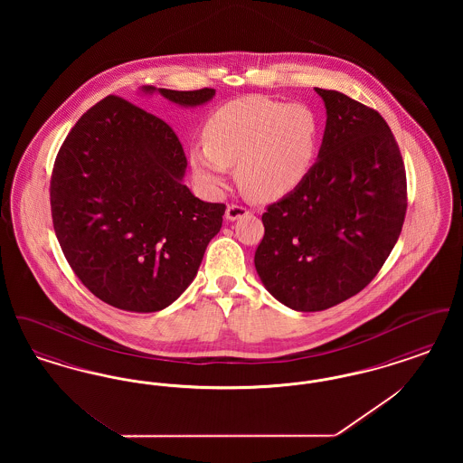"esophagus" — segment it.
Returning a JSON list of instances; mask_svg holds the SVG:
<instances>
[{
  "label": "esophagus",
  "instance_id": "1",
  "mask_svg": "<svg viewBox=\"0 0 463 463\" xmlns=\"http://www.w3.org/2000/svg\"><path fill=\"white\" fill-rule=\"evenodd\" d=\"M244 215H248V210L242 206V204H236V203H231L225 210V219L227 221H238Z\"/></svg>",
  "mask_w": 463,
  "mask_h": 463
}]
</instances>
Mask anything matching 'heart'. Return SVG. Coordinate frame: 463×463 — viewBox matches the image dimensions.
I'll return each instance as SVG.
<instances>
[{
    "label": "heart",
    "instance_id": "b5f03b06",
    "mask_svg": "<svg viewBox=\"0 0 463 463\" xmlns=\"http://www.w3.org/2000/svg\"><path fill=\"white\" fill-rule=\"evenodd\" d=\"M204 142L189 149L199 185L212 194L225 189L231 165L242 189L262 201L285 198L312 172L321 146V119L300 102L248 95L212 112Z\"/></svg>",
    "mask_w": 463,
    "mask_h": 463
}]
</instances>
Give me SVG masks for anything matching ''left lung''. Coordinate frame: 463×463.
<instances>
[{
	"mask_svg": "<svg viewBox=\"0 0 463 463\" xmlns=\"http://www.w3.org/2000/svg\"><path fill=\"white\" fill-rule=\"evenodd\" d=\"M326 108L317 161L306 182L262 215L255 269L287 307H333L372 283L406 215V170L396 138L376 110L335 90L316 89Z\"/></svg>",
	"mask_w": 463,
	"mask_h": 463,
	"instance_id": "obj_1",
	"label": "left lung"
}]
</instances>
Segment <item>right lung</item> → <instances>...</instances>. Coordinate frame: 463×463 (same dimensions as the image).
<instances>
[{"label":"right lung","instance_id":"1","mask_svg":"<svg viewBox=\"0 0 463 463\" xmlns=\"http://www.w3.org/2000/svg\"><path fill=\"white\" fill-rule=\"evenodd\" d=\"M153 93L155 87H142ZM194 108L215 90H157ZM168 123L109 95L67 133L50 180L52 221L67 262L102 302L128 312L168 307L198 274L225 204L196 198Z\"/></svg>","mask_w":463,"mask_h":463}]
</instances>
